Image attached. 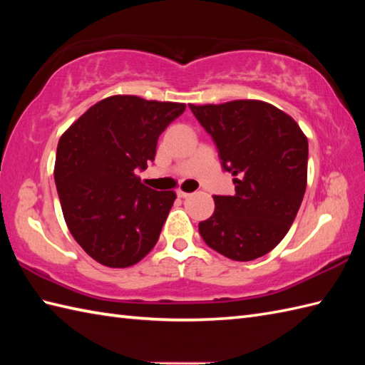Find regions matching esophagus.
<instances>
[{
    "instance_id": "obj_1",
    "label": "esophagus",
    "mask_w": 365,
    "mask_h": 365,
    "mask_svg": "<svg viewBox=\"0 0 365 365\" xmlns=\"http://www.w3.org/2000/svg\"><path fill=\"white\" fill-rule=\"evenodd\" d=\"M177 196H178V197H182V199H187L188 196H191V192H187V191L178 190V191H177Z\"/></svg>"
}]
</instances>
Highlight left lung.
Returning a JSON list of instances; mask_svg holds the SVG:
<instances>
[{
	"label": "left lung",
	"mask_w": 365,
	"mask_h": 365,
	"mask_svg": "<svg viewBox=\"0 0 365 365\" xmlns=\"http://www.w3.org/2000/svg\"><path fill=\"white\" fill-rule=\"evenodd\" d=\"M190 108L235 177L234 196H213L200 237L227 259L262 257L281 243L304 197L307 138L289 114L262 100Z\"/></svg>",
	"instance_id": "left-lung-1"
}]
</instances>
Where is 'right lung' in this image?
Here are the masks:
<instances>
[{
  "label": "right lung",
  "mask_w": 365,
  "mask_h": 365,
  "mask_svg": "<svg viewBox=\"0 0 365 365\" xmlns=\"http://www.w3.org/2000/svg\"><path fill=\"white\" fill-rule=\"evenodd\" d=\"M187 105L111 96L92 105L58 143L54 182L68 230L110 268L143 260L157 245L177 195L141 183L158 138Z\"/></svg>",
  "instance_id": "add662e5"
}]
</instances>
